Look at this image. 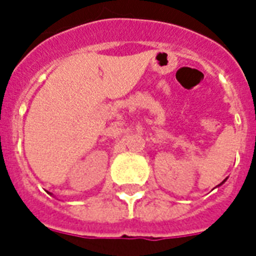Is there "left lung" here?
Segmentation results:
<instances>
[{
	"mask_svg": "<svg viewBox=\"0 0 256 256\" xmlns=\"http://www.w3.org/2000/svg\"><path fill=\"white\" fill-rule=\"evenodd\" d=\"M222 183H223V182H222Z\"/></svg>",
	"mask_w": 256,
	"mask_h": 256,
	"instance_id": "left-lung-1",
	"label": "left lung"
}]
</instances>
